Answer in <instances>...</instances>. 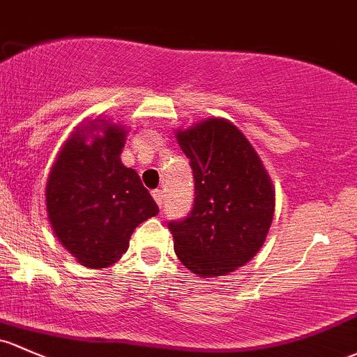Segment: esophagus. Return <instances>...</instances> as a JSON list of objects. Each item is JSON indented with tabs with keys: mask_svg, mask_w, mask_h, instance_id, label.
I'll use <instances>...</instances> for the list:
<instances>
[{
	"mask_svg": "<svg viewBox=\"0 0 357 357\" xmlns=\"http://www.w3.org/2000/svg\"><path fill=\"white\" fill-rule=\"evenodd\" d=\"M151 195H153V199H155V201H156V204H158L160 208H162V206H163V192H162V190H160V189L153 190Z\"/></svg>",
	"mask_w": 357,
	"mask_h": 357,
	"instance_id": "esophagus-1",
	"label": "esophagus"
}]
</instances>
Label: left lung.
Segmentation results:
<instances>
[{
  "mask_svg": "<svg viewBox=\"0 0 357 357\" xmlns=\"http://www.w3.org/2000/svg\"><path fill=\"white\" fill-rule=\"evenodd\" d=\"M195 180L194 208L168 223L180 262L201 278L245 266L272 225L275 190L255 148L233 122L211 117L177 129Z\"/></svg>",
  "mask_w": 357,
  "mask_h": 357,
  "instance_id": "8db88e82",
  "label": "left lung"
}]
</instances>
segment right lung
I'll return each mask as SVG.
<instances>
[{"label":"right lung","mask_w":357,"mask_h":357,"mask_svg":"<svg viewBox=\"0 0 357 357\" xmlns=\"http://www.w3.org/2000/svg\"><path fill=\"white\" fill-rule=\"evenodd\" d=\"M126 134L110 119L86 121L64 141L45 183L54 235L90 269L116 264L136 226L158 214L137 172L121 162Z\"/></svg>","instance_id":"1"}]
</instances>
